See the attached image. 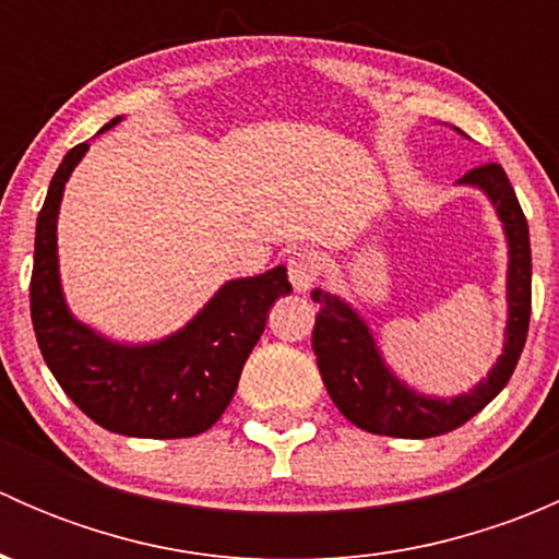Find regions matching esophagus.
<instances>
[{
  "mask_svg": "<svg viewBox=\"0 0 559 559\" xmlns=\"http://www.w3.org/2000/svg\"><path fill=\"white\" fill-rule=\"evenodd\" d=\"M286 267H289V281H292V286H295V292L306 295V292L313 289L316 275H319V259H316L313 251L300 248V251L292 253L289 262H286Z\"/></svg>",
  "mask_w": 559,
  "mask_h": 559,
  "instance_id": "esophagus-1",
  "label": "esophagus"
}]
</instances>
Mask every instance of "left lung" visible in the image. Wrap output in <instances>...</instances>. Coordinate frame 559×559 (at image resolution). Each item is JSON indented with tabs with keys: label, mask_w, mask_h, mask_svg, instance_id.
<instances>
[{
	"label": "left lung",
	"mask_w": 559,
	"mask_h": 559,
	"mask_svg": "<svg viewBox=\"0 0 559 559\" xmlns=\"http://www.w3.org/2000/svg\"><path fill=\"white\" fill-rule=\"evenodd\" d=\"M456 186H473L492 202L503 224L506 243H509V270H506L509 319H506L503 332V354L492 365L487 379L478 381L471 392L454 394V397H432V394L416 392L414 386L394 376L368 321L352 302L324 289L311 292L313 302H319L313 354L326 392L352 425L373 436L432 438L456 430L484 405L492 403L500 389L509 384L520 362L524 341H527L530 284H533L530 233L509 175L500 165H484L462 175Z\"/></svg>",
	"instance_id": "obj_1"
}]
</instances>
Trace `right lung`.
Segmentation results:
<instances>
[{
	"instance_id": "right-lung-1",
	"label": "right lung",
	"mask_w": 559,
	"mask_h": 559,
	"mask_svg": "<svg viewBox=\"0 0 559 559\" xmlns=\"http://www.w3.org/2000/svg\"><path fill=\"white\" fill-rule=\"evenodd\" d=\"M118 121L121 116L103 132ZM86 151L88 143L67 151L37 216L29 300L39 352L67 397L105 430L132 438L200 436L233 400L273 302L292 292L286 267L227 281L194 319L162 341H110L72 316L59 275L61 197Z\"/></svg>"
}]
</instances>
